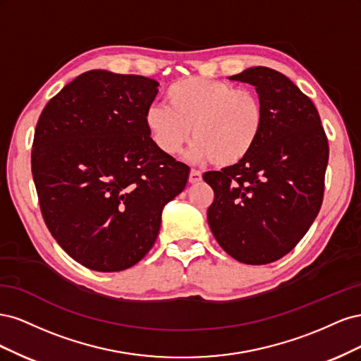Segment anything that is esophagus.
Here are the masks:
<instances>
[{
  "label": "esophagus",
  "mask_w": 361,
  "mask_h": 361,
  "mask_svg": "<svg viewBox=\"0 0 361 361\" xmlns=\"http://www.w3.org/2000/svg\"><path fill=\"white\" fill-rule=\"evenodd\" d=\"M190 183H197L202 180V173L197 170H191L190 171V178H188Z\"/></svg>",
  "instance_id": "obj_1"
}]
</instances>
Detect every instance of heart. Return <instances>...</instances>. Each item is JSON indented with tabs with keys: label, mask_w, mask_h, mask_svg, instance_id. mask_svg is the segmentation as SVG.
Returning <instances> with one entry per match:
<instances>
[{
	"label": "heart",
	"mask_w": 361,
	"mask_h": 361,
	"mask_svg": "<svg viewBox=\"0 0 361 361\" xmlns=\"http://www.w3.org/2000/svg\"><path fill=\"white\" fill-rule=\"evenodd\" d=\"M166 99L169 107L150 105L145 113L147 133L166 155L180 152L191 130L192 162L232 167L255 149L264 126V106L255 92L191 76L173 82Z\"/></svg>",
	"instance_id": "heart-1"
}]
</instances>
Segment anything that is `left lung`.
<instances>
[{
  "label": "left lung",
  "mask_w": 361,
  "mask_h": 361,
  "mask_svg": "<svg viewBox=\"0 0 361 361\" xmlns=\"http://www.w3.org/2000/svg\"><path fill=\"white\" fill-rule=\"evenodd\" d=\"M231 80L256 87L264 126L244 161L203 174L214 190L207 223L227 255L265 265L288 255L318 215L329 141L316 106L288 76L257 66Z\"/></svg>",
  "instance_id": "8db88e82"
}]
</instances>
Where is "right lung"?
I'll list each match as a JSON object with an SVG mask.
<instances>
[{
    "label": "right lung",
    "mask_w": 361,
    "mask_h": 361,
    "mask_svg": "<svg viewBox=\"0 0 361 361\" xmlns=\"http://www.w3.org/2000/svg\"><path fill=\"white\" fill-rule=\"evenodd\" d=\"M158 85L140 75L89 71L39 117L31 171L43 220L89 269L117 272L143 259L164 206L188 182L190 167L161 152L145 125Z\"/></svg>",
    "instance_id": "1"
}]
</instances>
